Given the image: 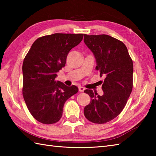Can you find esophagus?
Here are the masks:
<instances>
[{
  "instance_id": "esophagus-1",
  "label": "esophagus",
  "mask_w": 156,
  "mask_h": 156,
  "mask_svg": "<svg viewBox=\"0 0 156 156\" xmlns=\"http://www.w3.org/2000/svg\"><path fill=\"white\" fill-rule=\"evenodd\" d=\"M78 90H79V91L80 92H84V90H85V88H84V87H78Z\"/></svg>"
}]
</instances>
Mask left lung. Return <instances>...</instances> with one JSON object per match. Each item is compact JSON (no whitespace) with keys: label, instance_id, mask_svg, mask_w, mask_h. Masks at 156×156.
<instances>
[{"label":"left lung","instance_id":"1","mask_svg":"<svg viewBox=\"0 0 156 156\" xmlns=\"http://www.w3.org/2000/svg\"><path fill=\"white\" fill-rule=\"evenodd\" d=\"M84 41L94 56L96 69L105 76L102 96L84 90L91 100L84 113L88 121L103 124L117 117L127 103L133 88V61L123 43L109 35L84 34Z\"/></svg>","mask_w":156,"mask_h":156}]
</instances>
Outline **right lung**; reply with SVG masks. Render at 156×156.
Segmentation results:
<instances>
[{
    "instance_id": "add662e5",
    "label": "right lung",
    "mask_w": 156,
    "mask_h": 156,
    "mask_svg": "<svg viewBox=\"0 0 156 156\" xmlns=\"http://www.w3.org/2000/svg\"><path fill=\"white\" fill-rule=\"evenodd\" d=\"M84 34H54L36 39L23 63V95L33 117L44 124L59 121L66 101L77 93L74 85L56 81L64 67L69 51L78 45Z\"/></svg>"
}]
</instances>
